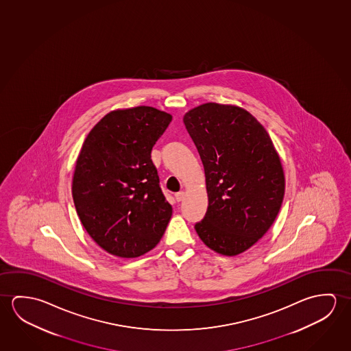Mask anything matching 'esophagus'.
Returning <instances> with one entry per match:
<instances>
[{"instance_id":"esophagus-1","label":"esophagus","mask_w":351,"mask_h":351,"mask_svg":"<svg viewBox=\"0 0 351 351\" xmlns=\"http://www.w3.org/2000/svg\"><path fill=\"white\" fill-rule=\"evenodd\" d=\"M176 196V200L178 201V202H180V201H183L184 196H185V193L184 191H179V193H177V194L174 195Z\"/></svg>"}]
</instances>
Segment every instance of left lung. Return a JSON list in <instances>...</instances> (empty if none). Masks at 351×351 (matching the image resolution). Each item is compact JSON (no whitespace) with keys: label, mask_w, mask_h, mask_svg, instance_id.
Returning a JSON list of instances; mask_svg holds the SVG:
<instances>
[{"label":"left lung","mask_w":351,"mask_h":351,"mask_svg":"<svg viewBox=\"0 0 351 351\" xmlns=\"http://www.w3.org/2000/svg\"><path fill=\"white\" fill-rule=\"evenodd\" d=\"M205 169L208 207L195 224L205 244L235 256L261 239L278 215L285 179L278 152L251 113L204 104L183 118Z\"/></svg>","instance_id":"obj_1"}]
</instances>
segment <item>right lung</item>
<instances>
[{
    "label": "right lung",
    "mask_w": 351,
    "mask_h": 351,
    "mask_svg": "<svg viewBox=\"0 0 351 351\" xmlns=\"http://www.w3.org/2000/svg\"><path fill=\"white\" fill-rule=\"evenodd\" d=\"M172 116L149 106L112 111L90 130L75 163L72 194L84 228L114 256L156 246L172 216L151 150Z\"/></svg>",
    "instance_id": "right-lung-1"
}]
</instances>
